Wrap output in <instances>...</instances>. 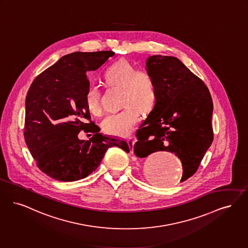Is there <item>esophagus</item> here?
Returning a JSON list of instances; mask_svg holds the SVG:
<instances>
[{"label": "esophagus", "mask_w": 248, "mask_h": 248, "mask_svg": "<svg viewBox=\"0 0 248 248\" xmlns=\"http://www.w3.org/2000/svg\"><path fill=\"white\" fill-rule=\"evenodd\" d=\"M127 142H128L129 147H130V149L131 150L133 151L134 150V145H135V143H136V139L135 138H129L128 140H127Z\"/></svg>", "instance_id": "34e87169"}]
</instances>
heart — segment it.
I'll use <instances>...</instances> for the list:
<instances>
[{
    "instance_id": "obj_1",
    "label": "heart",
    "mask_w": 248,
    "mask_h": 248,
    "mask_svg": "<svg viewBox=\"0 0 248 248\" xmlns=\"http://www.w3.org/2000/svg\"><path fill=\"white\" fill-rule=\"evenodd\" d=\"M103 78L110 86L123 88L122 105L119 111L111 112L102 122V128L111 136L125 137L139 122L140 109H151L157 99V83L149 71L137 69L126 60H119L111 63L103 74ZM86 106L93 115L101 113L100 92L95 86H90L85 95Z\"/></svg>"
}]
</instances>
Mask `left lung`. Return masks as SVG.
I'll return each mask as SVG.
<instances>
[{"label":"left lung","mask_w":248,"mask_h":248,"mask_svg":"<svg viewBox=\"0 0 248 248\" xmlns=\"http://www.w3.org/2000/svg\"><path fill=\"white\" fill-rule=\"evenodd\" d=\"M147 71L157 83L154 108L137 132L139 158L157 151L175 153L182 161L181 182L198 170L213 141V103L207 86L176 57L153 55Z\"/></svg>","instance_id":"8db88e82"}]
</instances>
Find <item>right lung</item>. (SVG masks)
<instances>
[{
	"mask_svg": "<svg viewBox=\"0 0 248 248\" xmlns=\"http://www.w3.org/2000/svg\"><path fill=\"white\" fill-rule=\"evenodd\" d=\"M110 50L73 52L43 71L31 84L26 98L24 137L41 171L62 182L89 176L99 167L105 152L118 147L129 153L123 139L99 133L90 120L85 95L89 87L87 72L95 71L113 56ZM84 129L94 132L80 140Z\"/></svg>",
	"mask_w": 248,
	"mask_h": 248,
	"instance_id": "obj_1",
	"label": "right lung"
}]
</instances>
